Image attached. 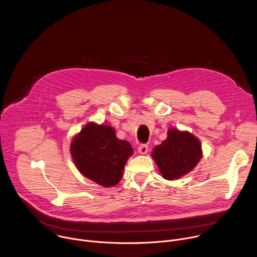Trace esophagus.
<instances>
[{"label":"esophagus","mask_w":257,"mask_h":257,"mask_svg":"<svg viewBox=\"0 0 257 257\" xmlns=\"http://www.w3.org/2000/svg\"><path fill=\"white\" fill-rule=\"evenodd\" d=\"M138 152H139V154H141V155H145L146 153L149 152V146H148V144H140L139 146H138Z\"/></svg>","instance_id":"esophagus-1"}]
</instances>
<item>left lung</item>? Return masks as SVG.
Segmentation results:
<instances>
[{
  "label": "left lung",
  "instance_id": "8db88e82",
  "mask_svg": "<svg viewBox=\"0 0 257 257\" xmlns=\"http://www.w3.org/2000/svg\"><path fill=\"white\" fill-rule=\"evenodd\" d=\"M153 158L167 180H175L189 173L201 159V145L189 132L168 131V138L155 148Z\"/></svg>",
  "mask_w": 257,
  "mask_h": 257
}]
</instances>
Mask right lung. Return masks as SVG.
I'll return each mask as SVG.
<instances>
[{
	"label": "right lung",
	"instance_id": "add662e5",
	"mask_svg": "<svg viewBox=\"0 0 257 257\" xmlns=\"http://www.w3.org/2000/svg\"><path fill=\"white\" fill-rule=\"evenodd\" d=\"M71 156L79 172L103 187L116 185L133 154L126 140L116 137L111 126L87 124L73 139Z\"/></svg>",
	"mask_w": 257,
	"mask_h": 257
}]
</instances>
